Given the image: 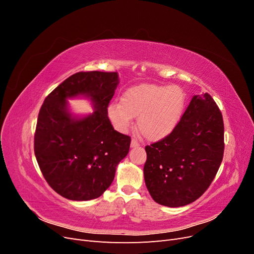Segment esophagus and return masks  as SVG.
I'll return each mask as SVG.
<instances>
[{"instance_id": "esophagus-1", "label": "esophagus", "mask_w": 254, "mask_h": 254, "mask_svg": "<svg viewBox=\"0 0 254 254\" xmlns=\"http://www.w3.org/2000/svg\"><path fill=\"white\" fill-rule=\"evenodd\" d=\"M130 146H131L132 148H133V147H137V146H140V143L136 141V139H132V140H131V144H130Z\"/></svg>"}]
</instances>
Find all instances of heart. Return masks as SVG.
<instances>
[{"instance_id":"obj_1","label":"heart","mask_w":254,"mask_h":254,"mask_svg":"<svg viewBox=\"0 0 254 254\" xmlns=\"http://www.w3.org/2000/svg\"><path fill=\"white\" fill-rule=\"evenodd\" d=\"M187 94L180 86L141 83L127 89L120 104L111 103L108 115L113 126L125 132L137 118L136 127L144 139L158 142L173 133L182 118Z\"/></svg>"}]
</instances>
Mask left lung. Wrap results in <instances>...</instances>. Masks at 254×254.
Here are the masks:
<instances>
[{
  "instance_id": "obj_1",
  "label": "left lung",
  "mask_w": 254,
  "mask_h": 254,
  "mask_svg": "<svg viewBox=\"0 0 254 254\" xmlns=\"http://www.w3.org/2000/svg\"><path fill=\"white\" fill-rule=\"evenodd\" d=\"M224 121L207 93L194 95L172 134L145 147L144 179L153 200L178 207L210 187L224 157Z\"/></svg>"
}]
</instances>
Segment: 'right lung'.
<instances>
[{
  "label": "right lung",
  "mask_w": 254,
  "mask_h": 254,
  "mask_svg": "<svg viewBox=\"0 0 254 254\" xmlns=\"http://www.w3.org/2000/svg\"><path fill=\"white\" fill-rule=\"evenodd\" d=\"M117 72H79L52 91L39 111L35 156L44 179L63 197L86 201L102 196L129 151L130 136L114 130L108 105L119 84ZM88 98L95 111L75 116L67 99Z\"/></svg>",
  "instance_id": "right-lung-1"
}]
</instances>
